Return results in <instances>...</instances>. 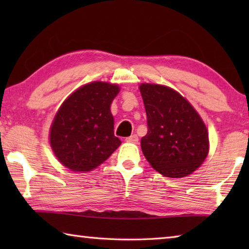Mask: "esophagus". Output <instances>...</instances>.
<instances>
[{
	"mask_svg": "<svg viewBox=\"0 0 249 249\" xmlns=\"http://www.w3.org/2000/svg\"><path fill=\"white\" fill-rule=\"evenodd\" d=\"M126 142H134V144H137L138 142V136L137 135H132V136H129V137H127L126 138Z\"/></svg>",
	"mask_w": 249,
	"mask_h": 249,
	"instance_id": "34e87169",
	"label": "esophagus"
}]
</instances>
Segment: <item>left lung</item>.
Returning <instances> with one entry per match:
<instances>
[{"label":"left lung","mask_w":249,"mask_h":249,"mask_svg":"<svg viewBox=\"0 0 249 249\" xmlns=\"http://www.w3.org/2000/svg\"><path fill=\"white\" fill-rule=\"evenodd\" d=\"M148 130L141 141L142 154L165 177L191 175L209 153V134L195 107L171 88L142 83Z\"/></svg>","instance_id":"1"}]
</instances>
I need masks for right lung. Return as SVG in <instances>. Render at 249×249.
Wrapping results in <instances>:
<instances>
[{"mask_svg": "<svg viewBox=\"0 0 249 249\" xmlns=\"http://www.w3.org/2000/svg\"><path fill=\"white\" fill-rule=\"evenodd\" d=\"M120 87L94 81L66 99L50 127V146L62 165L75 172L94 169L121 145L111 104Z\"/></svg>", "mask_w": 249, "mask_h": 249, "instance_id": "add662e5", "label": "right lung"}]
</instances>
